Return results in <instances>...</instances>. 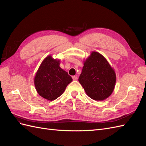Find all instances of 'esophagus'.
Masks as SVG:
<instances>
[{"label": "esophagus", "instance_id": "obj_1", "mask_svg": "<svg viewBox=\"0 0 146 146\" xmlns=\"http://www.w3.org/2000/svg\"><path fill=\"white\" fill-rule=\"evenodd\" d=\"M72 79H73V80H77V76H72Z\"/></svg>", "mask_w": 146, "mask_h": 146}]
</instances>
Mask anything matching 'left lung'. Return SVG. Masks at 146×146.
I'll use <instances>...</instances> for the list:
<instances>
[{"label": "left lung", "mask_w": 146, "mask_h": 146, "mask_svg": "<svg viewBox=\"0 0 146 146\" xmlns=\"http://www.w3.org/2000/svg\"><path fill=\"white\" fill-rule=\"evenodd\" d=\"M78 81L86 94L94 100H104L112 94L116 81L114 69L105 57L92 52L84 61Z\"/></svg>", "instance_id": "8db88e82"}]
</instances>
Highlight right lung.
I'll list each match as a JSON object with an SVG mask.
<instances>
[{
  "instance_id": "1",
  "label": "right lung",
  "mask_w": 146,
  "mask_h": 146,
  "mask_svg": "<svg viewBox=\"0 0 146 146\" xmlns=\"http://www.w3.org/2000/svg\"><path fill=\"white\" fill-rule=\"evenodd\" d=\"M60 60L47 56L42 61L34 78L39 96L48 100H55L62 94L72 81L68 73L60 67Z\"/></svg>"
}]
</instances>
